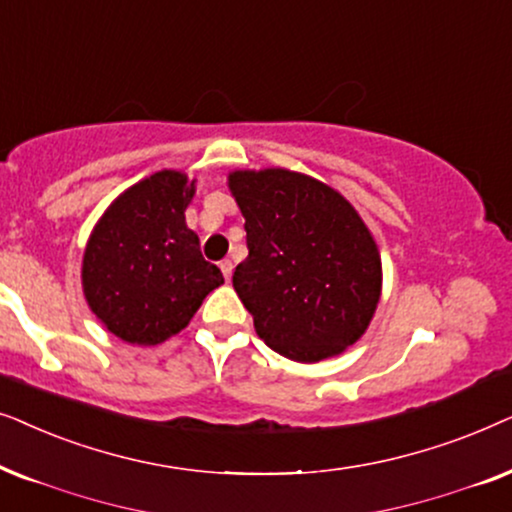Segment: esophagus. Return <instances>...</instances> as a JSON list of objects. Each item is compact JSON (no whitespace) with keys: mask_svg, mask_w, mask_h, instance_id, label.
Returning <instances> with one entry per match:
<instances>
[{"mask_svg":"<svg viewBox=\"0 0 512 512\" xmlns=\"http://www.w3.org/2000/svg\"><path fill=\"white\" fill-rule=\"evenodd\" d=\"M220 269H222V274H224V281H231V271H234V264H231V260L220 262Z\"/></svg>","mask_w":512,"mask_h":512,"instance_id":"1","label":"esophagus"}]
</instances>
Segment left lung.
Segmentation results:
<instances>
[{
  "instance_id": "obj_1",
  "label": "left lung",
  "mask_w": 512,
  "mask_h": 512,
  "mask_svg": "<svg viewBox=\"0 0 512 512\" xmlns=\"http://www.w3.org/2000/svg\"><path fill=\"white\" fill-rule=\"evenodd\" d=\"M229 189L248 241L231 281L264 344L297 363L356 344L381 297V257L356 208L285 168L234 170Z\"/></svg>"
}]
</instances>
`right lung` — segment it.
Returning <instances> with one entry per match:
<instances>
[{"label": "right lung", "mask_w": 512, "mask_h": 512, "mask_svg": "<svg viewBox=\"0 0 512 512\" xmlns=\"http://www.w3.org/2000/svg\"><path fill=\"white\" fill-rule=\"evenodd\" d=\"M194 192L185 173L159 170L117 196L91 231L81 264L86 302L128 344L156 346L185 330L224 283L185 222Z\"/></svg>", "instance_id": "obj_1"}]
</instances>
